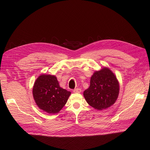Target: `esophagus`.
Segmentation results:
<instances>
[{"mask_svg":"<svg viewBox=\"0 0 150 150\" xmlns=\"http://www.w3.org/2000/svg\"><path fill=\"white\" fill-rule=\"evenodd\" d=\"M73 91L74 93H80V92H81V89L79 88H76Z\"/></svg>","mask_w":150,"mask_h":150,"instance_id":"obj_1","label":"esophagus"}]
</instances>
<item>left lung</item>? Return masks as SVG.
<instances>
[{
	"label": "left lung",
	"instance_id": "8db88e82",
	"mask_svg": "<svg viewBox=\"0 0 150 150\" xmlns=\"http://www.w3.org/2000/svg\"><path fill=\"white\" fill-rule=\"evenodd\" d=\"M119 93V84L114 74L108 68L97 71L92 76L90 86L83 95L92 107L103 110L112 105Z\"/></svg>",
	"mask_w": 150,
	"mask_h": 150
}]
</instances>
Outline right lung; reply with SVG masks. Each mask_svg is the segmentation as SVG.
I'll list each match as a JSON object with an SVG mask.
<instances>
[{
	"instance_id": "1",
	"label": "right lung",
	"mask_w": 150,
	"mask_h": 150,
	"mask_svg": "<svg viewBox=\"0 0 150 150\" xmlns=\"http://www.w3.org/2000/svg\"><path fill=\"white\" fill-rule=\"evenodd\" d=\"M70 93L60 87L56 76L50 75L39 76L33 89V97L38 107L50 114L58 112L66 105Z\"/></svg>"
}]
</instances>
